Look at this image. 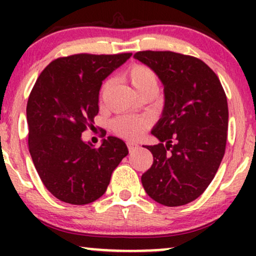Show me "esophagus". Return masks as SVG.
I'll return each mask as SVG.
<instances>
[{
	"mask_svg": "<svg viewBox=\"0 0 256 256\" xmlns=\"http://www.w3.org/2000/svg\"><path fill=\"white\" fill-rule=\"evenodd\" d=\"M138 148V144H136V143H132V142H128V152H134L136 150V149Z\"/></svg>",
	"mask_w": 256,
	"mask_h": 256,
	"instance_id": "1",
	"label": "esophagus"
}]
</instances>
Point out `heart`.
<instances>
[{
  "label": "heart",
  "mask_w": 256,
  "mask_h": 256,
  "mask_svg": "<svg viewBox=\"0 0 256 256\" xmlns=\"http://www.w3.org/2000/svg\"><path fill=\"white\" fill-rule=\"evenodd\" d=\"M126 77L138 94L142 92L143 90L150 89V88L158 89L156 74L149 67L143 66V64H134V67H131L128 72L126 73ZM108 86H110V82H106L102 85L101 92H100V98L101 100L104 98ZM149 126H150V119L148 116H122L113 122L114 131L120 136L128 138V140L140 138Z\"/></svg>",
  "instance_id": "b5f03b06"
}]
</instances>
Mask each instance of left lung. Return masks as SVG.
<instances>
[{
  "label": "left lung",
  "instance_id": "left-lung-1",
  "mask_svg": "<svg viewBox=\"0 0 256 256\" xmlns=\"http://www.w3.org/2000/svg\"><path fill=\"white\" fill-rule=\"evenodd\" d=\"M164 85V110L152 128L160 140L144 146L152 165L142 176L150 198L167 207L194 201L207 189L225 154L228 100L219 78L204 61L173 52H138Z\"/></svg>",
  "mask_w": 256,
  "mask_h": 256
}]
</instances>
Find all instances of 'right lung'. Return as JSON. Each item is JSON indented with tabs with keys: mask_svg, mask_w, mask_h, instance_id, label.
Masks as SVG:
<instances>
[{
	"mask_svg": "<svg viewBox=\"0 0 256 256\" xmlns=\"http://www.w3.org/2000/svg\"><path fill=\"white\" fill-rule=\"evenodd\" d=\"M131 52L77 54L54 60L38 77L26 107L28 149L40 180L60 201L88 204L107 190L112 173L128 154L118 137L100 148L82 134L98 113L102 82Z\"/></svg>",
	"mask_w": 256,
	"mask_h": 256,
	"instance_id": "1",
	"label": "right lung"
}]
</instances>
